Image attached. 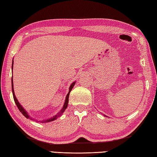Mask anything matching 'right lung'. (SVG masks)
Returning a JSON list of instances; mask_svg holds the SVG:
<instances>
[{"mask_svg":"<svg viewBox=\"0 0 157 157\" xmlns=\"http://www.w3.org/2000/svg\"><path fill=\"white\" fill-rule=\"evenodd\" d=\"M12 64H13V63H12ZM12 69H13V65H12ZM74 85H75V82H73V84H72L71 85V86H70V88H69V93L67 94V95L66 99H65V102H64V105H63V107L62 109H61L60 111L59 112H58L56 115L52 116V117H51V118H48V119H47V120H43V121H39V122H41V123H44V122H52V121H54V120H56L58 117H59V116H60L61 115H62V113L64 112V110L66 109V108L67 107V105H68L69 93H70V92L71 91V90H72V88H73V86H74ZM11 87H12V93H13V99H14V101H15V104H16L17 108L19 109L20 112H21V113H22V114H23L24 116H25V117H26V118H29V119H30V120H33L32 118L30 117V116H29V114H28V113L25 111V110H24V109L23 108V107H21V105H20V103L18 102L17 99H16V97H15V96L14 90H13V76H12V78H11ZM33 121H34V120H33ZM35 121H36V120H35Z\"/></svg>","mask_w":157,"mask_h":157,"instance_id":"right-lung-1","label":"right lung"}]
</instances>
